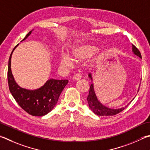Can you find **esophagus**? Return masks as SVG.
I'll list each match as a JSON object with an SVG mask.
<instances>
[{"label":"esophagus","instance_id":"esophagus-1","mask_svg":"<svg viewBox=\"0 0 150 150\" xmlns=\"http://www.w3.org/2000/svg\"><path fill=\"white\" fill-rule=\"evenodd\" d=\"M81 78H82V77H81V76L79 74H76V75L73 76V80H75V81L79 80V79H81Z\"/></svg>","mask_w":150,"mask_h":150}]
</instances>
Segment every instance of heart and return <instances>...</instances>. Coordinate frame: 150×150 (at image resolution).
I'll return each mask as SVG.
<instances>
[{
    "mask_svg": "<svg viewBox=\"0 0 150 150\" xmlns=\"http://www.w3.org/2000/svg\"><path fill=\"white\" fill-rule=\"evenodd\" d=\"M96 47L91 45H81L73 48L71 52V58L76 62H81L88 58L96 52ZM67 54H63L61 58V64L66 67L73 66V60Z\"/></svg>",
    "mask_w": 150,
    "mask_h": 150,
    "instance_id": "1",
    "label": "heart"
}]
</instances>
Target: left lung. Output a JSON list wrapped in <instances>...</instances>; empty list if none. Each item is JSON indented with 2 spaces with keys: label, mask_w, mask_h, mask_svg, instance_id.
<instances>
[{
  "label": "left lung",
  "mask_w": 150,
  "mask_h": 150,
  "mask_svg": "<svg viewBox=\"0 0 150 150\" xmlns=\"http://www.w3.org/2000/svg\"><path fill=\"white\" fill-rule=\"evenodd\" d=\"M132 52L135 55L138 56V57H140V58H142V56L140 52V51L138 50V49L135 47L134 45H132ZM89 77L91 78V79L92 81V77L91 73L88 75ZM139 91V88L138 90V92ZM134 100L133 98L131 101L130 102V103L131 102L132 100ZM87 101H88V105L89 108H91V110L93 111L94 113L96 114L97 115H100V116H112V115H115L116 114H117L121 112L122 110H124L125 108H127V105L125 106L124 108H122L120 109H116V110H114V109H111L109 108L106 106L103 105L102 103H100L98 99L97 98V96L96 95V93L94 92V84L93 83L91 84V86H90V91H89V94L88 96L87 97Z\"/></svg>",
  "instance_id": "left-lung-1"
}]
</instances>
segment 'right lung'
Returning <instances> with one entry per match:
<instances>
[{
  "instance_id": "right-lung-1",
  "label": "right lung",
  "mask_w": 150,
  "mask_h": 150,
  "mask_svg": "<svg viewBox=\"0 0 150 150\" xmlns=\"http://www.w3.org/2000/svg\"><path fill=\"white\" fill-rule=\"evenodd\" d=\"M29 31L22 41L25 40L31 33ZM16 46L11 53L8 67V83L10 91L19 105L27 113L33 116H43L47 115L55 107L59 96L68 80H48L42 86L35 90H28L20 87L16 83L11 70V58Z\"/></svg>"
}]
</instances>
